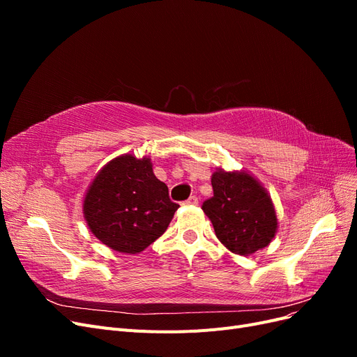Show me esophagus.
<instances>
[{
    "mask_svg": "<svg viewBox=\"0 0 357 357\" xmlns=\"http://www.w3.org/2000/svg\"><path fill=\"white\" fill-rule=\"evenodd\" d=\"M183 205H185V207H193V205H198V198L197 197H190L189 199H186L185 202H183Z\"/></svg>",
    "mask_w": 357,
    "mask_h": 357,
    "instance_id": "34e87169",
    "label": "esophagus"
}]
</instances>
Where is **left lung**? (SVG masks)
I'll list each match as a JSON object with an SVG mask.
<instances>
[{"instance_id":"1","label":"left lung","mask_w":357,"mask_h":357,"mask_svg":"<svg viewBox=\"0 0 357 357\" xmlns=\"http://www.w3.org/2000/svg\"><path fill=\"white\" fill-rule=\"evenodd\" d=\"M214 195L202 204L219 241L229 252L250 256L274 240L278 219L268 190L250 171L218 168L211 176Z\"/></svg>"}]
</instances>
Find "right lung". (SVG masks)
Masks as SVG:
<instances>
[{
	"instance_id": "right-lung-1",
	"label": "right lung",
	"mask_w": 357,
	"mask_h": 357,
	"mask_svg": "<svg viewBox=\"0 0 357 357\" xmlns=\"http://www.w3.org/2000/svg\"><path fill=\"white\" fill-rule=\"evenodd\" d=\"M82 207L96 240L114 252L137 255L167 231L178 204L153 174L152 159L125 153L96 172Z\"/></svg>"
}]
</instances>
